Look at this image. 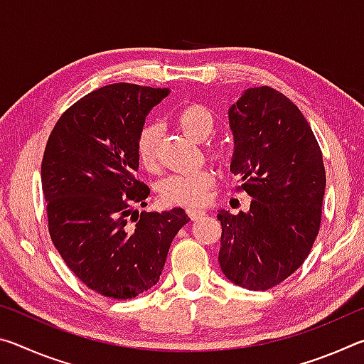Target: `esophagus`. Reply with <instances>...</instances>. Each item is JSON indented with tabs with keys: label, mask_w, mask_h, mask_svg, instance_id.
Segmentation results:
<instances>
[{
	"label": "esophagus",
	"mask_w": 364,
	"mask_h": 364,
	"mask_svg": "<svg viewBox=\"0 0 364 364\" xmlns=\"http://www.w3.org/2000/svg\"><path fill=\"white\" fill-rule=\"evenodd\" d=\"M186 212H188L191 220H197V218H200L202 215H205V212L200 210V208H186Z\"/></svg>",
	"instance_id": "34e87169"
}]
</instances>
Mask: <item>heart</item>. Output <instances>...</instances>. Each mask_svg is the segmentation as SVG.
Masks as SVG:
<instances>
[{
	"instance_id": "obj_1",
	"label": "heart",
	"mask_w": 364,
	"mask_h": 364,
	"mask_svg": "<svg viewBox=\"0 0 364 364\" xmlns=\"http://www.w3.org/2000/svg\"><path fill=\"white\" fill-rule=\"evenodd\" d=\"M176 125L194 141L207 139L215 130V117L200 104H191L176 114ZM159 128L149 125L141 130L136 141V156L146 170L157 168ZM218 154L217 149H212ZM215 181L213 171L202 168L186 173H171L159 184V196L164 204L196 207L208 199V191Z\"/></svg>"
}]
</instances>
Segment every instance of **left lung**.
Segmentation results:
<instances>
[{
    "instance_id": "obj_1",
    "label": "left lung",
    "mask_w": 364,
    "mask_h": 364,
    "mask_svg": "<svg viewBox=\"0 0 364 364\" xmlns=\"http://www.w3.org/2000/svg\"><path fill=\"white\" fill-rule=\"evenodd\" d=\"M231 171L254 197L249 212L221 208L218 262L249 291H264L305 262L321 225L323 154L304 114L269 86L249 88L228 110Z\"/></svg>"
}]
</instances>
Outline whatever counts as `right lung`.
Here are the masks:
<instances>
[{"label":"right lung","instance_id":"right-lung-1","mask_svg":"<svg viewBox=\"0 0 364 364\" xmlns=\"http://www.w3.org/2000/svg\"><path fill=\"white\" fill-rule=\"evenodd\" d=\"M168 88L114 83L67 109L49 134L41 164L49 236L67 267L104 297L127 300L162 274L176 232L189 221L181 207L139 212L149 188L134 178L136 141L147 114Z\"/></svg>","mask_w":364,"mask_h":364}]
</instances>
